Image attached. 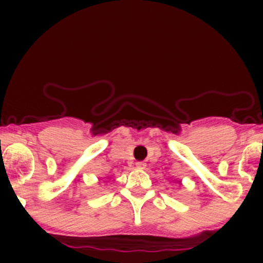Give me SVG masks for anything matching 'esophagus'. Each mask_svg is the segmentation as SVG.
<instances>
[{
    "label": "esophagus",
    "instance_id": "esophagus-1",
    "mask_svg": "<svg viewBox=\"0 0 263 263\" xmlns=\"http://www.w3.org/2000/svg\"><path fill=\"white\" fill-rule=\"evenodd\" d=\"M136 168L145 169V168H146V163H145V161H137V163H136Z\"/></svg>",
    "mask_w": 263,
    "mask_h": 263
}]
</instances>
